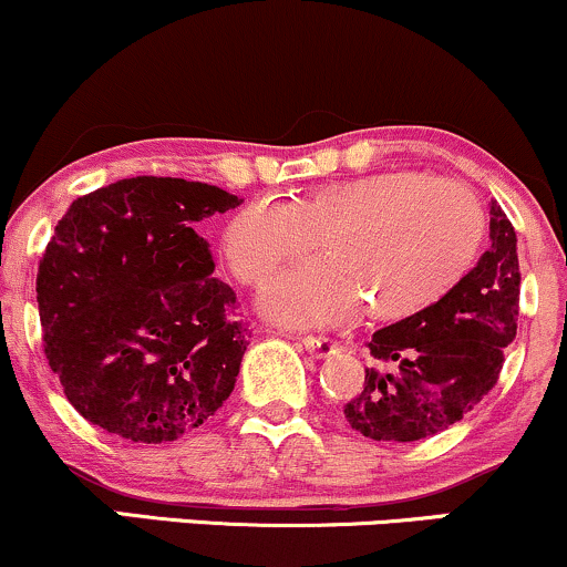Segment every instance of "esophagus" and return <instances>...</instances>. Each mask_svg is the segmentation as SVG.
Segmentation results:
<instances>
[{"instance_id":"1","label":"esophagus","mask_w":567,"mask_h":567,"mask_svg":"<svg viewBox=\"0 0 567 567\" xmlns=\"http://www.w3.org/2000/svg\"><path fill=\"white\" fill-rule=\"evenodd\" d=\"M301 347L309 351L311 357H317V360H322V357H330L338 351V341L336 338H328V336H303L301 338Z\"/></svg>"}]
</instances>
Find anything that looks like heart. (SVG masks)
Here are the masks:
<instances>
[{
  "mask_svg": "<svg viewBox=\"0 0 567 567\" xmlns=\"http://www.w3.org/2000/svg\"><path fill=\"white\" fill-rule=\"evenodd\" d=\"M485 210L466 186L421 171L336 181L292 202H247L224 231L234 277L264 288L322 237L324 261L290 269L266 292L288 324H328L368 303L394 322L445 301L470 277L485 245Z\"/></svg>",
  "mask_w": 567,
  "mask_h": 567,
  "instance_id": "heart-1",
  "label": "heart"
}]
</instances>
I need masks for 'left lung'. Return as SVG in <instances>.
<instances>
[{
    "label": "left lung",
    "mask_w": 567,
    "mask_h": 567,
    "mask_svg": "<svg viewBox=\"0 0 567 567\" xmlns=\"http://www.w3.org/2000/svg\"><path fill=\"white\" fill-rule=\"evenodd\" d=\"M517 317V234L491 202V250L470 277L445 301L368 341L375 365L343 405L349 426L370 440L415 442L458 424L496 386Z\"/></svg>",
    "instance_id": "left-lung-1"
}]
</instances>
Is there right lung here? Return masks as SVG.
Returning <instances> with one entry per match:
<instances>
[{"label":"right lung","instance_id":"right-lung-1","mask_svg":"<svg viewBox=\"0 0 567 567\" xmlns=\"http://www.w3.org/2000/svg\"><path fill=\"white\" fill-rule=\"evenodd\" d=\"M224 188L138 175L71 202L37 275L44 354L90 424L173 442L224 405L250 330L213 277L199 220L239 205Z\"/></svg>","mask_w":567,"mask_h":567}]
</instances>
